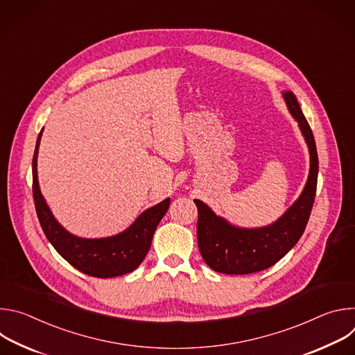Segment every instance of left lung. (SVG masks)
Segmentation results:
<instances>
[{
  "label": "left lung",
  "instance_id": "1",
  "mask_svg": "<svg viewBox=\"0 0 355 355\" xmlns=\"http://www.w3.org/2000/svg\"><path fill=\"white\" fill-rule=\"evenodd\" d=\"M284 99L309 147L311 170L306 185L293 205L277 222L257 229L232 226L223 218L216 216L204 202L193 199L198 208L199 251L214 271L241 275L267 270L278 263L305 232L318 187V150L312 129L303 116L295 94L285 91Z\"/></svg>",
  "mask_w": 355,
  "mask_h": 355
}]
</instances>
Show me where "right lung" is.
Returning a JSON list of instances; mask_svg holds the SVG:
<instances>
[{
    "mask_svg": "<svg viewBox=\"0 0 355 355\" xmlns=\"http://www.w3.org/2000/svg\"><path fill=\"white\" fill-rule=\"evenodd\" d=\"M37 136L32 160L33 200L40 226L59 254L78 271L96 277L112 278L136 270L144 260L157 225L170 207V198L146 209L125 232L104 239H81L69 233L50 212L37 182Z\"/></svg>",
    "mask_w": 355,
    "mask_h": 355,
    "instance_id": "add662e5",
    "label": "right lung"
}]
</instances>
